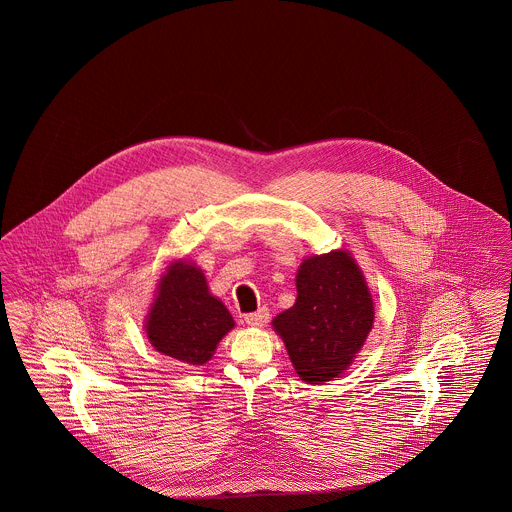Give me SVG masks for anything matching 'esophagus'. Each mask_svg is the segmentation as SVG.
I'll return each instance as SVG.
<instances>
[{"label": "esophagus", "mask_w": 512, "mask_h": 512, "mask_svg": "<svg viewBox=\"0 0 512 512\" xmlns=\"http://www.w3.org/2000/svg\"><path fill=\"white\" fill-rule=\"evenodd\" d=\"M244 321H246L248 325H252V327H264V325L270 321V311H268L266 307H262V309L254 311V313L244 315Z\"/></svg>", "instance_id": "1"}]
</instances>
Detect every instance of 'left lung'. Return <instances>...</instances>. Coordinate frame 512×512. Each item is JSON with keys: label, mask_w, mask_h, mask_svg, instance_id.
<instances>
[{"label": "left lung", "mask_w": 512, "mask_h": 512, "mask_svg": "<svg viewBox=\"0 0 512 512\" xmlns=\"http://www.w3.org/2000/svg\"><path fill=\"white\" fill-rule=\"evenodd\" d=\"M295 288V303L272 325L301 380H333L351 366L372 329L374 303L365 276L349 252L333 250L305 258Z\"/></svg>", "instance_id": "obj_1"}]
</instances>
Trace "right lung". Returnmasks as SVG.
I'll return each mask as SVG.
<instances>
[{"instance_id":"add662e5","label":"right lung","mask_w":512,"mask_h":512,"mask_svg":"<svg viewBox=\"0 0 512 512\" xmlns=\"http://www.w3.org/2000/svg\"><path fill=\"white\" fill-rule=\"evenodd\" d=\"M232 327V315L209 292L205 274L187 260L173 262L147 313V339L155 351L185 365H205Z\"/></svg>"}]
</instances>
